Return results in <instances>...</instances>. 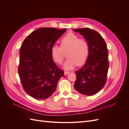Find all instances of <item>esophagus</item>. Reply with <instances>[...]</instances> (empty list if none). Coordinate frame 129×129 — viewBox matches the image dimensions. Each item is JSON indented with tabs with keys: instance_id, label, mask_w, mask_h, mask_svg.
Here are the masks:
<instances>
[{
	"instance_id": "esophagus-1",
	"label": "esophagus",
	"mask_w": 129,
	"mask_h": 129,
	"mask_svg": "<svg viewBox=\"0 0 129 129\" xmlns=\"http://www.w3.org/2000/svg\"><path fill=\"white\" fill-rule=\"evenodd\" d=\"M69 73V72H67V71H64V74L65 75H67Z\"/></svg>"
}]
</instances>
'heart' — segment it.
<instances>
[{"mask_svg":"<svg viewBox=\"0 0 129 129\" xmlns=\"http://www.w3.org/2000/svg\"><path fill=\"white\" fill-rule=\"evenodd\" d=\"M61 46L54 45L50 52L54 60L61 64L64 58V53H67L68 59L65 61L63 67L66 70L74 69L79 64H83L86 62L89 54V46L84 39L73 33H69L62 38Z\"/></svg>","mask_w":129,"mask_h":129,"instance_id":"obj_1","label":"heart"}]
</instances>
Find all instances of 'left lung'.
<instances>
[{
	"instance_id": "obj_1",
	"label": "left lung",
	"mask_w": 129,
	"mask_h": 129,
	"mask_svg": "<svg viewBox=\"0 0 129 129\" xmlns=\"http://www.w3.org/2000/svg\"><path fill=\"white\" fill-rule=\"evenodd\" d=\"M87 41L89 54L85 64L75 73L74 88L81 94L91 96L102 89L106 83L109 68L107 47L104 40L96 31L88 28L73 29Z\"/></svg>"
}]
</instances>
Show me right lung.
I'll return each mask as SVG.
<instances>
[{
  "label": "right lung",
  "instance_id": "right-lung-1",
  "mask_svg": "<svg viewBox=\"0 0 129 129\" xmlns=\"http://www.w3.org/2000/svg\"><path fill=\"white\" fill-rule=\"evenodd\" d=\"M66 30L43 27L33 31L22 43L18 73L24 90L34 99L48 98L64 75L53 61L50 50Z\"/></svg>",
  "mask_w": 129,
  "mask_h": 129
}]
</instances>
